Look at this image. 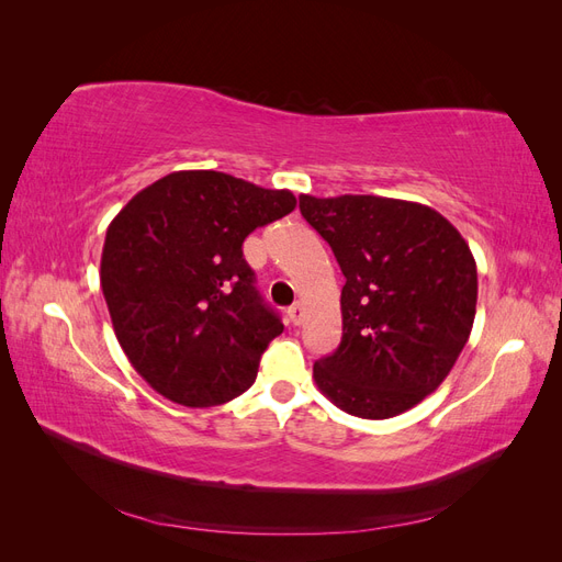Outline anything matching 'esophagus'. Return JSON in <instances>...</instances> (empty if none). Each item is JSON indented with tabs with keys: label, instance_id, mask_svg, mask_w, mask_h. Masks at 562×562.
I'll return each instance as SVG.
<instances>
[{
	"label": "esophagus",
	"instance_id": "esophagus-1",
	"mask_svg": "<svg viewBox=\"0 0 562 562\" xmlns=\"http://www.w3.org/2000/svg\"><path fill=\"white\" fill-rule=\"evenodd\" d=\"M288 321H291L293 326H300L302 323V304L300 302H295L293 307H288Z\"/></svg>",
	"mask_w": 562,
	"mask_h": 562
}]
</instances>
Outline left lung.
Masks as SVG:
<instances>
[{"mask_svg": "<svg viewBox=\"0 0 562 562\" xmlns=\"http://www.w3.org/2000/svg\"><path fill=\"white\" fill-rule=\"evenodd\" d=\"M304 220L347 279L342 342L314 363L339 411L386 419L448 378L473 328L479 274L469 244L424 203L372 194H300Z\"/></svg>", "mask_w": 562, "mask_h": 562, "instance_id": "8db88e82", "label": "left lung"}]
</instances>
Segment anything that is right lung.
I'll use <instances>...</instances> for the list:
<instances>
[{
  "mask_svg": "<svg viewBox=\"0 0 562 562\" xmlns=\"http://www.w3.org/2000/svg\"><path fill=\"white\" fill-rule=\"evenodd\" d=\"M295 203L227 173L176 171L112 220L100 285L119 345L164 398L211 407L255 382L283 323L255 291L241 246Z\"/></svg>",
  "mask_w": 562,
  "mask_h": 562,
  "instance_id": "add662e5",
  "label": "right lung"
}]
</instances>
